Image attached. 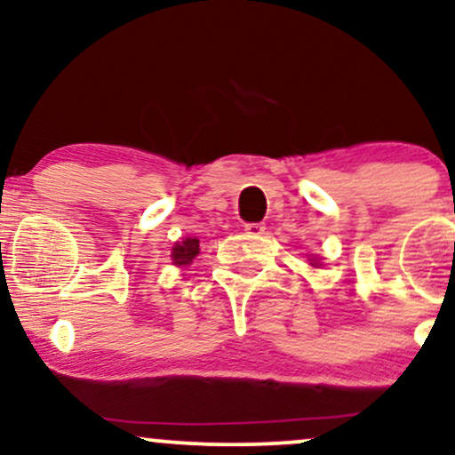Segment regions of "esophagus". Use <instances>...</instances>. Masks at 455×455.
Segmentation results:
<instances>
[{
  "label": "esophagus",
  "mask_w": 455,
  "mask_h": 455,
  "mask_svg": "<svg viewBox=\"0 0 455 455\" xmlns=\"http://www.w3.org/2000/svg\"><path fill=\"white\" fill-rule=\"evenodd\" d=\"M245 233L252 235V237H259V235L265 233V224H260V222H250V224H245Z\"/></svg>",
  "instance_id": "34e87169"
}]
</instances>
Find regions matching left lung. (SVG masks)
Here are the masks:
<instances>
[{"label": "left lung", "instance_id": "1", "mask_svg": "<svg viewBox=\"0 0 455 455\" xmlns=\"http://www.w3.org/2000/svg\"><path fill=\"white\" fill-rule=\"evenodd\" d=\"M310 265H312V267H318V265H321V260H318V259H310Z\"/></svg>", "mask_w": 455, "mask_h": 455}]
</instances>
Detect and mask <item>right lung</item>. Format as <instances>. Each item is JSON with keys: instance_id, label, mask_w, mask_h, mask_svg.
<instances>
[{"instance_id": "add662e5", "label": "right lung", "mask_w": 455, "mask_h": 455, "mask_svg": "<svg viewBox=\"0 0 455 455\" xmlns=\"http://www.w3.org/2000/svg\"><path fill=\"white\" fill-rule=\"evenodd\" d=\"M201 252L198 248V239L196 237H186L184 242H177L173 245V252H171V259H173V265L181 267V265H190L192 260L196 259V254Z\"/></svg>"}]
</instances>
